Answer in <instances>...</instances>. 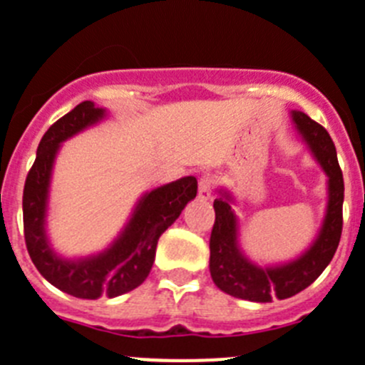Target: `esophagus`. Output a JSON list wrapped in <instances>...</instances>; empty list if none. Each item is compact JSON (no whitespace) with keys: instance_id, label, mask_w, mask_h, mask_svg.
<instances>
[{"instance_id":"34e87169","label":"esophagus","mask_w":365,"mask_h":365,"mask_svg":"<svg viewBox=\"0 0 365 365\" xmlns=\"http://www.w3.org/2000/svg\"><path fill=\"white\" fill-rule=\"evenodd\" d=\"M212 189H214V178L210 175H205L200 178V183H197V197L203 201L210 200Z\"/></svg>"}]
</instances>
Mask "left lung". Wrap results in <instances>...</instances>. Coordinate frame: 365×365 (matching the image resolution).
<instances>
[{"mask_svg": "<svg viewBox=\"0 0 365 365\" xmlns=\"http://www.w3.org/2000/svg\"><path fill=\"white\" fill-rule=\"evenodd\" d=\"M291 115L298 133L328 176L327 214L316 240L305 253L285 264L265 267L251 262L240 251L239 222L230 205L233 197L226 190H219L221 196L214 201L215 222L210 233V274L214 284L233 298L269 303L274 298L287 299L298 294L319 278L341 240L344 180L334 140L319 123L303 112L292 110Z\"/></svg>", "mask_w": 365, "mask_h": 365, "instance_id": "1", "label": "left lung"}]
</instances>
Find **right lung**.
Wrapping results in <instances>:
<instances>
[{
	"label": "right lung",
	"instance_id": "add662e5",
	"mask_svg": "<svg viewBox=\"0 0 365 365\" xmlns=\"http://www.w3.org/2000/svg\"><path fill=\"white\" fill-rule=\"evenodd\" d=\"M105 118L93 101L76 105L53 123L37 148V157L23 190V222L26 250L42 277L60 291L81 299L115 298L139 287L155 262L158 237L196 197L197 180L183 176L144 194L118 239L101 253L67 260L53 251L46 235L49 182L60 144Z\"/></svg>",
	"mask_w": 365,
	"mask_h": 365
}]
</instances>
